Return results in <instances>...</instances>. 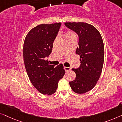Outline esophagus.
Wrapping results in <instances>:
<instances>
[{
  "label": "esophagus",
  "instance_id": "obj_1",
  "mask_svg": "<svg viewBox=\"0 0 122 122\" xmlns=\"http://www.w3.org/2000/svg\"><path fill=\"white\" fill-rule=\"evenodd\" d=\"M64 69H65V71L68 72V71H70L71 69V68L70 67H65Z\"/></svg>",
  "mask_w": 122,
  "mask_h": 122
}]
</instances>
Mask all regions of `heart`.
<instances>
[{
	"label": "heart",
	"mask_w": 122,
	"mask_h": 122,
	"mask_svg": "<svg viewBox=\"0 0 122 122\" xmlns=\"http://www.w3.org/2000/svg\"><path fill=\"white\" fill-rule=\"evenodd\" d=\"M71 39H76V34L72 31L67 32L65 34V41H67V40Z\"/></svg>",
	"instance_id": "obj_1"
}]
</instances>
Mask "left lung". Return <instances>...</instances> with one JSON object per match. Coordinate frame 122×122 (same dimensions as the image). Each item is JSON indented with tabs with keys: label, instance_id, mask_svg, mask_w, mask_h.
<instances>
[{
	"label": "left lung",
	"instance_id": "left-lung-1",
	"mask_svg": "<svg viewBox=\"0 0 122 122\" xmlns=\"http://www.w3.org/2000/svg\"><path fill=\"white\" fill-rule=\"evenodd\" d=\"M65 25L79 36V48L76 53L80 56L81 66L72 69L76 77L69 83L76 93L84 94L94 88L101 76L105 55L102 38L95 27L87 23L66 22Z\"/></svg>",
	"mask_w": 122,
	"mask_h": 122
}]
</instances>
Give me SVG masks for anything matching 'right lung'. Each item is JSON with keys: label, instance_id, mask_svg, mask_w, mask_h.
Here are the masks:
<instances>
[{"label": "right lung", "instance_id": "obj_1", "mask_svg": "<svg viewBox=\"0 0 122 122\" xmlns=\"http://www.w3.org/2000/svg\"><path fill=\"white\" fill-rule=\"evenodd\" d=\"M61 25H38L28 33L23 43V60L29 79L38 92L46 95L55 93L65 73L62 64L55 67L44 59L51 53Z\"/></svg>", "mask_w": 122, "mask_h": 122}]
</instances>
